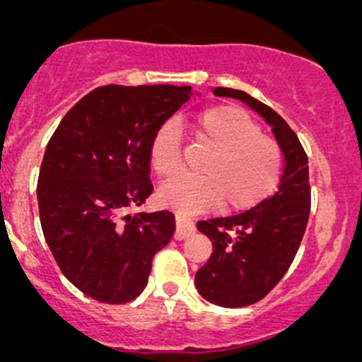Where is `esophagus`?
<instances>
[{
    "instance_id": "34e87169",
    "label": "esophagus",
    "mask_w": 362,
    "mask_h": 362,
    "mask_svg": "<svg viewBox=\"0 0 362 362\" xmlns=\"http://www.w3.org/2000/svg\"><path fill=\"white\" fill-rule=\"evenodd\" d=\"M194 233V222L192 218L185 217V215H177V231H175V238L184 240Z\"/></svg>"
}]
</instances>
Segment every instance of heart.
Returning a JSON list of instances; mask_svg holds the SVG:
<instances>
[{
	"label": "heart",
	"instance_id": "obj_1",
	"mask_svg": "<svg viewBox=\"0 0 362 362\" xmlns=\"http://www.w3.org/2000/svg\"><path fill=\"white\" fill-rule=\"evenodd\" d=\"M196 144L210 148L198 177H180L159 191L168 208L194 214L223 203L226 211L257 206L279 189L284 175V152L279 141L262 134L261 126L235 105L204 108L191 122ZM148 159L164 180L180 175V131L173 122L160 126L148 147Z\"/></svg>",
	"mask_w": 362,
	"mask_h": 362
}]
</instances>
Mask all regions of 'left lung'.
<instances>
[{"label": "left lung", "instance_id": "obj_1", "mask_svg": "<svg viewBox=\"0 0 362 362\" xmlns=\"http://www.w3.org/2000/svg\"><path fill=\"white\" fill-rule=\"evenodd\" d=\"M214 93L242 100L264 117L286 156L280 189L272 198L240 215L198 222L214 252L196 273V287L214 305L240 308L272 293L298 254L312 199L308 158L298 134L268 105L245 90L217 87Z\"/></svg>", "mask_w": 362, "mask_h": 362}]
</instances>
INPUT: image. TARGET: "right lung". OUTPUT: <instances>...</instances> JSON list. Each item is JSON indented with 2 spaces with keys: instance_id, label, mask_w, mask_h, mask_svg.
I'll return each mask as SVG.
<instances>
[{
  "instance_id": "right-lung-1",
  "label": "right lung",
  "mask_w": 362,
  "mask_h": 362,
  "mask_svg": "<svg viewBox=\"0 0 362 362\" xmlns=\"http://www.w3.org/2000/svg\"><path fill=\"white\" fill-rule=\"evenodd\" d=\"M189 94L168 83L98 87L47 144L36 187L43 236L63 275L96 301L136 298L175 235L171 211L127 210L154 191L148 147Z\"/></svg>"
}]
</instances>
